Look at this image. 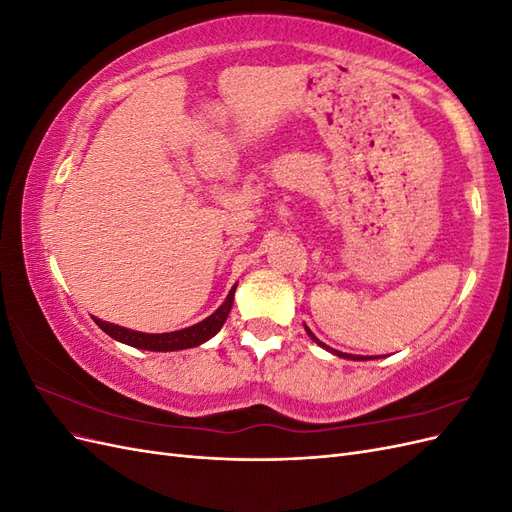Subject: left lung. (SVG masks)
I'll return each instance as SVG.
<instances>
[{"instance_id": "obj_1", "label": "left lung", "mask_w": 512, "mask_h": 512, "mask_svg": "<svg viewBox=\"0 0 512 512\" xmlns=\"http://www.w3.org/2000/svg\"><path fill=\"white\" fill-rule=\"evenodd\" d=\"M303 327H305L307 335L312 337V342H316L320 348H324V350H327V352H331V354H335V356H342V359H348V361H367V356H359V354H346V352H339V350H333V348H329L327 344H322L320 339H318V337H316L312 331H309L307 324H303ZM374 359H376V356H374Z\"/></svg>"}]
</instances>
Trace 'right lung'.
Segmentation results:
<instances>
[{"label": "right lung", "mask_w": 512, "mask_h": 512, "mask_svg": "<svg viewBox=\"0 0 512 512\" xmlns=\"http://www.w3.org/2000/svg\"><path fill=\"white\" fill-rule=\"evenodd\" d=\"M235 290H237V284L230 288L226 301L218 309H215L211 316H207L205 320H200V322L192 324V327L181 329V331L141 333V331L119 327V324H113V322H104L96 316H94V322L106 335H111L113 339H117V342L128 344L132 348L151 350V352H175V350H185V348H196L200 344H205L207 339H211L224 327V322L232 309V299H235Z\"/></svg>", "instance_id": "right-lung-1"}]
</instances>
